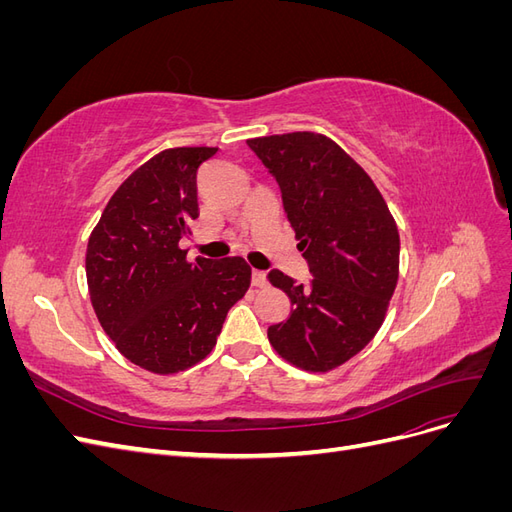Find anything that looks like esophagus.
<instances>
[{
  "mask_svg": "<svg viewBox=\"0 0 512 512\" xmlns=\"http://www.w3.org/2000/svg\"><path fill=\"white\" fill-rule=\"evenodd\" d=\"M252 284H254L256 288H265V286H267V275H265V271L254 269V271H252Z\"/></svg>",
  "mask_w": 512,
  "mask_h": 512,
  "instance_id": "obj_1",
  "label": "esophagus"
}]
</instances>
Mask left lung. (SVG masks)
<instances>
[{"label": "left lung", "mask_w": 512, "mask_h": 512, "mask_svg": "<svg viewBox=\"0 0 512 512\" xmlns=\"http://www.w3.org/2000/svg\"><path fill=\"white\" fill-rule=\"evenodd\" d=\"M280 183L288 222L309 277L294 284L273 269L290 316L267 329L290 365L327 374L361 352L382 327L399 277V230L376 183L320 132L247 141Z\"/></svg>", "instance_id": "1"}]
</instances>
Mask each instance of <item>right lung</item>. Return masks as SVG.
Wrapping results in <instances>:
<instances>
[{
  "instance_id": "1",
  "label": "right lung",
  "mask_w": 512,
  "mask_h": 512,
  "mask_svg": "<svg viewBox=\"0 0 512 512\" xmlns=\"http://www.w3.org/2000/svg\"><path fill=\"white\" fill-rule=\"evenodd\" d=\"M218 147L156 153L108 200L87 241L89 299L134 365L170 376L213 350L228 309L250 288L241 256L188 260L179 241L198 218L196 175Z\"/></svg>"
}]
</instances>
